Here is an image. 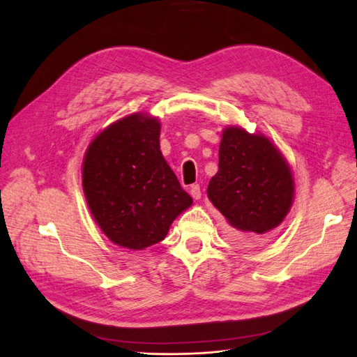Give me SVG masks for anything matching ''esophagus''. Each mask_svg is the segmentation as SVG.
Masks as SVG:
<instances>
[{"label":"esophagus","mask_w":357,"mask_h":357,"mask_svg":"<svg viewBox=\"0 0 357 357\" xmlns=\"http://www.w3.org/2000/svg\"><path fill=\"white\" fill-rule=\"evenodd\" d=\"M190 195L193 199H199L202 197V192H201V186L199 185H193L190 188Z\"/></svg>","instance_id":"34e87169"}]
</instances>
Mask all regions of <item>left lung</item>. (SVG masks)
Returning <instances> with one entry per match:
<instances>
[{
    "label": "left lung",
    "mask_w": 357,
    "mask_h": 357,
    "mask_svg": "<svg viewBox=\"0 0 357 357\" xmlns=\"http://www.w3.org/2000/svg\"><path fill=\"white\" fill-rule=\"evenodd\" d=\"M207 195L231 226L229 238L257 247L290 211L295 181L271 139L234 125L222 132L219 171L208 183Z\"/></svg>",
    "instance_id": "left-lung-1"
}]
</instances>
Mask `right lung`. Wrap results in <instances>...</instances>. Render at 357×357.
I'll return each instance as SVG.
<instances>
[{
    "instance_id": "1",
    "label": "right lung",
    "mask_w": 357,
    "mask_h": 357,
    "mask_svg": "<svg viewBox=\"0 0 357 357\" xmlns=\"http://www.w3.org/2000/svg\"><path fill=\"white\" fill-rule=\"evenodd\" d=\"M159 135L158 117L134 113L104 128L84 153L82 185L92 218L129 250L164 240L193 202L162 156Z\"/></svg>"
}]
</instances>
